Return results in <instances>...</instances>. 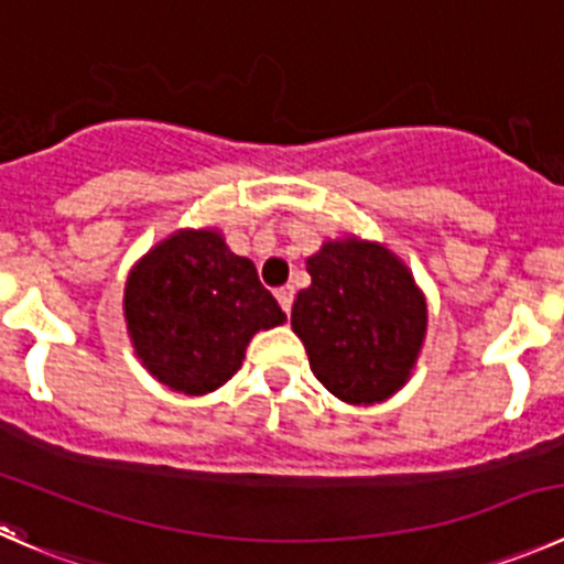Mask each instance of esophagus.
<instances>
[{"mask_svg": "<svg viewBox=\"0 0 564 564\" xmlns=\"http://www.w3.org/2000/svg\"><path fill=\"white\" fill-rule=\"evenodd\" d=\"M275 297H278V303H281V308L289 314V311H292V303H294V289L292 286H281L275 292Z\"/></svg>", "mask_w": 564, "mask_h": 564, "instance_id": "34e87169", "label": "esophagus"}]
</instances>
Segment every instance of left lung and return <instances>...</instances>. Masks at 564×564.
Here are the masks:
<instances>
[{"label": "left lung", "instance_id": "8db88e82", "mask_svg": "<svg viewBox=\"0 0 564 564\" xmlns=\"http://www.w3.org/2000/svg\"><path fill=\"white\" fill-rule=\"evenodd\" d=\"M311 286L292 305L316 380L349 404H375L410 377L427 303L408 267L360 239L325 242L305 261Z\"/></svg>", "mask_w": 564, "mask_h": 564}]
</instances>
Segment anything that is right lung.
<instances>
[{"instance_id":"add662e5","label":"right lung","mask_w":564,"mask_h":564,"mask_svg":"<svg viewBox=\"0 0 564 564\" xmlns=\"http://www.w3.org/2000/svg\"><path fill=\"white\" fill-rule=\"evenodd\" d=\"M123 311L145 369L193 397L231 380L250 338L286 322L253 261L217 231H178L149 250L126 281Z\"/></svg>"}]
</instances>
